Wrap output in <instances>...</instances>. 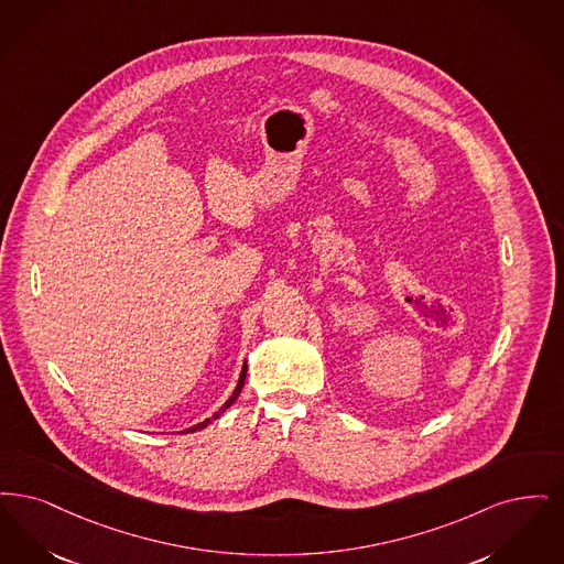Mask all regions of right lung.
<instances>
[{
    "label": "right lung",
    "instance_id": "1",
    "mask_svg": "<svg viewBox=\"0 0 564 564\" xmlns=\"http://www.w3.org/2000/svg\"><path fill=\"white\" fill-rule=\"evenodd\" d=\"M246 370H248V367H242V372H240V379H238V386H236V390H234V393L229 395V400L220 406L219 411L215 413V415L210 416V419H206V421H202V423H197V425H194V427H187V430H183L185 434H192V432H197V430H204L208 423H213V419H219L220 413H225L236 400H238V395H240V392H242V388H245V379H246Z\"/></svg>",
    "mask_w": 564,
    "mask_h": 564
}]
</instances>
